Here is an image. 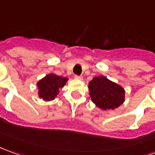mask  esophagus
Returning <instances> with one entry per match:
<instances>
[{"label": "esophagus", "mask_w": 155, "mask_h": 155, "mask_svg": "<svg viewBox=\"0 0 155 155\" xmlns=\"http://www.w3.org/2000/svg\"><path fill=\"white\" fill-rule=\"evenodd\" d=\"M82 76L81 75H77V74H75L74 75V79H76V80H82Z\"/></svg>", "instance_id": "1"}]
</instances>
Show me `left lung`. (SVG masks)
Here are the masks:
<instances>
[{
  "label": "left lung",
  "instance_id": "left-lung-1",
  "mask_svg": "<svg viewBox=\"0 0 155 155\" xmlns=\"http://www.w3.org/2000/svg\"><path fill=\"white\" fill-rule=\"evenodd\" d=\"M90 96L96 107L103 110L118 107L124 101V90L105 76H97L89 83Z\"/></svg>",
  "mask_w": 155,
  "mask_h": 155
}]
</instances>
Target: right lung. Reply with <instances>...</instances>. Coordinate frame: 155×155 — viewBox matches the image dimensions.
<instances>
[{
  "instance_id": "1",
  "label": "right lung",
  "mask_w": 155,
  "mask_h": 155,
  "mask_svg": "<svg viewBox=\"0 0 155 155\" xmlns=\"http://www.w3.org/2000/svg\"><path fill=\"white\" fill-rule=\"evenodd\" d=\"M67 81L68 79L65 77L54 74H48L38 83V87L39 89L38 95L45 101L54 100Z\"/></svg>"
}]
</instances>
